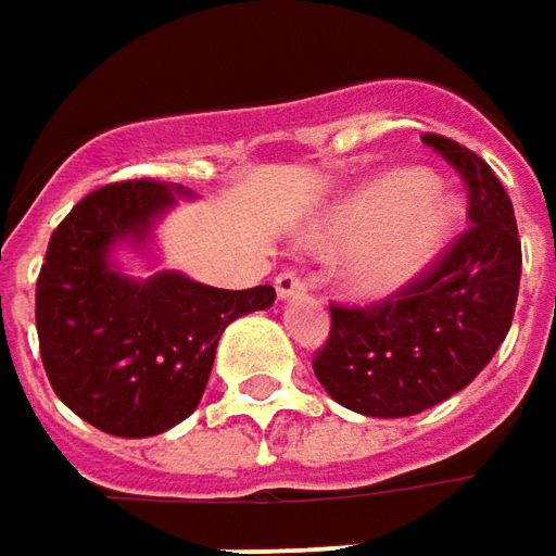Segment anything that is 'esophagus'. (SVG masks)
<instances>
[{"instance_id":"obj_1","label":"esophagus","mask_w":556,"mask_h":556,"mask_svg":"<svg viewBox=\"0 0 556 556\" xmlns=\"http://www.w3.org/2000/svg\"><path fill=\"white\" fill-rule=\"evenodd\" d=\"M275 290H278V300H290V296L303 293L305 281L296 271H281V275L275 278Z\"/></svg>"}]
</instances>
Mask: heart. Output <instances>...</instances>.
Instances as JSON below:
<instances>
[{"label": "heart", "instance_id": "b5f03b06", "mask_svg": "<svg viewBox=\"0 0 556 556\" xmlns=\"http://www.w3.org/2000/svg\"><path fill=\"white\" fill-rule=\"evenodd\" d=\"M456 199L422 170H389L312 223L308 244L349 251L345 287L361 300H382L407 287L438 256L456 223Z\"/></svg>", "mask_w": 556, "mask_h": 556}]
</instances>
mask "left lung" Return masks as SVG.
Returning a JSON list of instances; mask_svg holds the SVG:
<instances>
[{
	"label": "left lung",
	"mask_w": 556,
	"mask_h": 556,
	"mask_svg": "<svg viewBox=\"0 0 556 556\" xmlns=\"http://www.w3.org/2000/svg\"><path fill=\"white\" fill-rule=\"evenodd\" d=\"M422 143L459 170L471 226L407 287L374 305H330V337L312 361L345 409L401 419L462 391L508 337L520 287L514 207L493 167L441 134Z\"/></svg>",
	"instance_id": "8db88e82"
}]
</instances>
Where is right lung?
<instances>
[{
    "mask_svg": "<svg viewBox=\"0 0 556 556\" xmlns=\"http://www.w3.org/2000/svg\"><path fill=\"white\" fill-rule=\"evenodd\" d=\"M189 195L159 180L110 182L51 232L36 281V330L54 394L115 438H152L199 407L223 330L275 303V287L219 290L159 271L115 269L118 241L147 244L152 223Z\"/></svg>",
    "mask_w": 556,
    "mask_h": 556,
    "instance_id": "right-lung-1",
    "label": "right lung"
}]
</instances>
